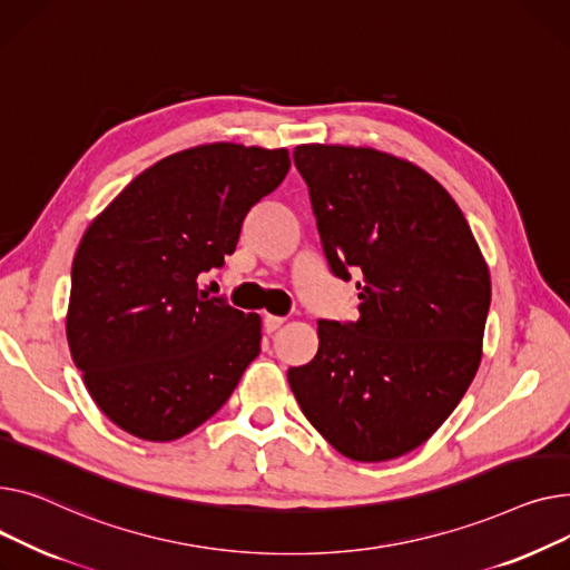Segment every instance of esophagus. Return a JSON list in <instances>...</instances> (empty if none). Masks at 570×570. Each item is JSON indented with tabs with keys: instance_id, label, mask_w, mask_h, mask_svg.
<instances>
[{
	"instance_id": "34e87169",
	"label": "esophagus",
	"mask_w": 570,
	"mask_h": 570,
	"mask_svg": "<svg viewBox=\"0 0 570 570\" xmlns=\"http://www.w3.org/2000/svg\"><path fill=\"white\" fill-rule=\"evenodd\" d=\"M283 317H276V315H264V331L266 333H274V331H278L281 326H283Z\"/></svg>"
}]
</instances>
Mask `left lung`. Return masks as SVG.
Listing matches in <instances>:
<instances>
[{
	"mask_svg": "<svg viewBox=\"0 0 570 570\" xmlns=\"http://www.w3.org/2000/svg\"><path fill=\"white\" fill-rule=\"evenodd\" d=\"M292 156L331 272L361 276V304L356 322H317V354L287 382L338 453L400 458L438 432L479 371L488 264L455 199L419 165L352 145Z\"/></svg>",
	"mask_w": 570,
	"mask_h": 570,
	"instance_id": "left-lung-1",
	"label": "left lung"
}]
</instances>
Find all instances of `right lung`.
Instances as JSON below:
<instances>
[{
	"instance_id": "add662e5",
	"label": "right lung",
	"mask_w": 570,
	"mask_h": 570,
	"mask_svg": "<svg viewBox=\"0 0 570 570\" xmlns=\"http://www.w3.org/2000/svg\"><path fill=\"white\" fill-rule=\"evenodd\" d=\"M287 170V149L197 145L147 167L87 227L66 338L96 407L132 438L203 425L259 354V315L209 298L197 276L234 253Z\"/></svg>"
}]
</instances>
